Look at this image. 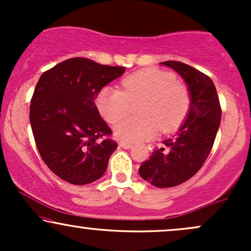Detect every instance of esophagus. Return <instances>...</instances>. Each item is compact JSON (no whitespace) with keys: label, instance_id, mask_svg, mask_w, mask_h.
Returning a JSON list of instances; mask_svg holds the SVG:
<instances>
[{"label":"esophagus","instance_id":"obj_1","mask_svg":"<svg viewBox=\"0 0 251 251\" xmlns=\"http://www.w3.org/2000/svg\"><path fill=\"white\" fill-rule=\"evenodd\" d=\"M119 145L122 146L123 149H125V150H128V149H131V148H132V144L126 143V142H120V143H119Z\"/></svg>","mask_w":251,"mask_h":251}]
</instances>
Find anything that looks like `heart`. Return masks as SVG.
I'll list each match as a JSON object with an SVG mask.
<instances>
[{"mask_svg":"<svg viewBox=\"0 0 251 251\" xmlns=\"http://www.w3.org/2000/svg\"><path fill=\"white\" fill-rule=\"evenodd\" d=\"M122 88L103 87L98 92L96 105L108 123L116 124L130 110V102L143 99L142 117H131L116 126V135L126 143L151 139L158 129L170 133L188 116L191 93L184 82L170 72L144 68L122 80Z\"/></svg>","mask_w":251,"mask_h":251,"instance_id":"b5f03b06","label":"heart"}]
</instances>
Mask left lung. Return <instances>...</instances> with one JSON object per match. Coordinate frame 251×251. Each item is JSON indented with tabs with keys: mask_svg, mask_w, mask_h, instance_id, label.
<instances>
[{
	"mask_svg": "<svg viewBox=\"0 0 251 251\" xmlns=\"http://www.w3.org/2000/svg\"><path fill=\"white\" fill-rule=\"evenodd\" d=\"M177 72L191 93L186 120L172 138L164 140L139 168L144 180L157 188H172L184 183L203 166L221 124L222 109L217 91L208 75L179 61H165Z\"/></svg>",
	"mask_w": 251,
	"mask_h": 251,
	"instance_id": "left-lung-1",
	"label": "left lung"
}]
</instances>
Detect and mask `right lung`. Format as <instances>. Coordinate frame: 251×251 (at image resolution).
<instances>
[{"label":"right lung","instance_id":"add662e5","mask_svg":"<svg viewBox=\"0 0 251 251\" xmlns=\"http://www.w3.org/2000/svg\"><path fill=\"white\" fill-rule=\"evenodd\" d=\"M124 72L125 67L72 57L39 79L30 101L31 129L42 160L61 179L86 185L105 174L118 144L94 101Z\"/></svg>","mask_w":251,"mask_h":251}]
</instances>
